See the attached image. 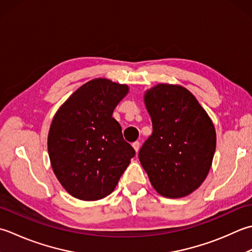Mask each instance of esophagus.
Instances as JSON below:
<instances>
[{
    "label": "esophagus",
    "mask_w": 252,
    "mask_h": 252,
    "mask_svg": "<svg viewBox=\"0 0 252 252\" xmlns=\"http://www.w3.org/2000/svg\"><path fill=\"white\" fill-rule=\"evenodd\" d=\"M132 147H133V149H135V151L136 152H138L139 151V147H140V143L138 142V141H136V142H133L132 143Z\"/></svg>",
    "instance_id": "obj_1"
}]
</instances>
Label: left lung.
I'll return each mask as SVG.
<instances>
[{
    "label": "left lung",
    "mask_w": 252,
    "mask_h": 252,
    "mask_svg": "<svg viewBox=\"0 0 252 252\" xmlns=\"http://www.w3.org/2000/svg\"><path fill=\"white\" fill-rule=\"evenodd\" d=\"M152 135L139 160L161 196L176 199L198 189L211 168L217 147L213 123L190 91L158 84L145 92Z\"/></svg>",
    "instance_id": "obj_1"
}]
</instances>
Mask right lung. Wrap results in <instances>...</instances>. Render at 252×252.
<instances>
[{
    "label": "right lung",
    "instance_id": "add662e5",
    "mask_svg": "<svg viewBox=\"0 0 252 252\" xmlns=\"http://www.w3.org/2000/svg\"><path fill=\"white\" fill-rule=\"evenodd\" d=\"M128 91L127 85L92 79L55 113L48 136L49 157L56 178L70 196L84 201L109 196L135 157L112 117Z\"/></svg>",
    "mask_w": 252,
    "mask_h": 252
}]
</instances>
